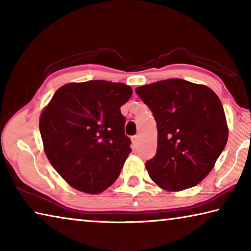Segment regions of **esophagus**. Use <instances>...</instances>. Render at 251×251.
Returning a JSON list of instances; mask_svg holds the SVG:
<instances>
[{
	"label": "esophagus",
	"mask_w": 251,
	"mask_h": 251,
	"mask_svg": "<svg viewBox=\"0 0 251 251\" xmlns=\"http://www.w3.org/2000/svg\"><path fill=\"white\" fill-rule=\"evenodd\" d=\"M138 139H139L138 135H135V136H133V137H131V143H133L134 146H136L138 144Z\"/></svg>",
	"instance_id": "obj_1"
}]
</instances>
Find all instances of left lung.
<instances>
[{"instance_id":"obj_1","label":"left lung","mask_w":251,"mask_h":251,"mask_svg":"<svg viewBox=\"0 0 251 251\" xmlns=\"http://www.w3.org/2000/svg\"><path fill=\"white\" fill-rule=\"evenodd\" d=\"M156 121L157 152L146 161L152 180L178 192L196 186L214 167L228 139L223 104L205 85L169 78L136 88Z\"/></svg>"}]
</instances>
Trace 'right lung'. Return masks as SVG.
I'll use <instances>...</instances> for the list:
<instances>
[{
  "label": "right lung",
  "mask_w": 251,
  "mask_h": 251,
  "mask_svg": "<svg viewBox=\"0 0 251 251\" xmlns=\"http://www.w3.org/2000/svg\"><path fill=\"white\" fill-rule=\"evenodd\" d=\"M131 94L123 83H71L55 92L42 113L45 154L75 189L100 194L120 176L131 151L121 106Z\"/></svg>",
  "instance_id": "add662e5"
}]
</instances>
